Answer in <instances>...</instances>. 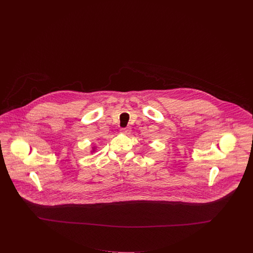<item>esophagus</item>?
I'll list each match as a JSON object with an SVG mask.
<instances>
[{
  "instance_id": "obj_1",
  "label": "esophagus",
  "mask_w": 253,
  "mask_h": 253,
  "mask_svg": "<svg viewBox=\"0 0 253 253\" xmlns=\"http://www.w3.org/2000/svg\"><path fill=\"white\" fill-rule=\"evenodd\" d=\"M120 131H121V133H122V134H129L131 133V128H130V127L122 128Z\"/></svg>"
}]
</instances>
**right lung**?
I'll list each match as a JSON object with an SVG mask.
<instances>
[{
    "label": "right lung",
    "mask_w": 253,
    "mask_h": 253,
    "mask_svg": "<svg viewBox=\"0 0 253 253\" xmlns=\"http://www.w3.org/2000/svg\"><path fill=\"white\" fill-rule=\"evenodd\" d=\"M94 151H95V147H92V150H91V153H92V152H94Z\"/></svg>",
    "instance_id": "1"
}]
</instances>
